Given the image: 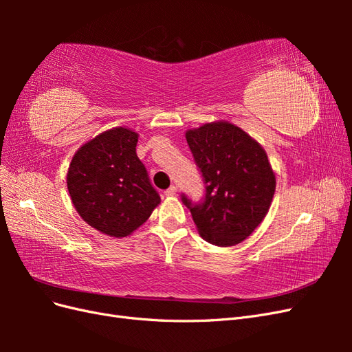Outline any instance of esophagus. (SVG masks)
Returning a JSON list of instances; mask_svg holds the SVG:
<instances>
[{
	"label": "esophagus",
	"mask_w": 352,
	"mask_h": 352,
	"mask_svg": "<svg viewBox=\"0 0 352 352\" xmlns=\"http://www.w3.org/2000/svg\"><path fill=\"white\" fill-rule=\"evenodd\" d=\"M176 192H177V188H176L175 185H172L168 189H166L164 194H166L167 197H173V195H176Z\"/></svg>",
	"instance_id": "esophagus-1"
}]
</instances>
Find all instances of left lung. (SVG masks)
Returning <instances> with one entry per match:
<instances>
[{
    "mask_svg": "<svg viewBox=\"0 0 352 352\" xmlns=\"http://www.w3.org/2000/svg\"><path fill=\"white\" fill-rule=\"evenodd\" d=\"M189 150L206 185L195 202L180 195L202 239L232 247L247 239L267 214L276 179L258 142L228 122L186 132Z\"/></svg>",
    "mask_w": 352,
    "mask_h": 352,
    "instance_id": "obj_1",
    "label": "left lung"
}]
</instances>
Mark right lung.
Instances as JSON below:
<instances>
[{
    "instance_id": "obj_1",
    "label": "right lung",
    "mask_w": 352,
    "mask_h": 352,
    "mask_svg": "<svg viewBox=\"0 0 352 352\" xmlns=\"http://www.w3.org/2000/svg\"><path fill=\"white\" fill-rule=\"evenodd\" d=\"M138 133L114 127L74 154L67 189L89 226L114 238L140 228L160 204V195L136 155Z\"/></svg>"
}]
</instances>
